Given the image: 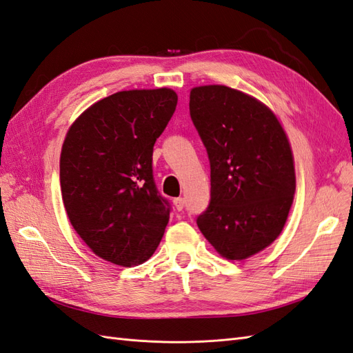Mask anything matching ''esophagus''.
Returning a JSON list of instances; mask_svg holds the SVG:
<instances>
[{
    "label": "esophagus",
    "instance_id": "1",
    "mask_svg": "<svg viewBox=\"0 0 353 353\" xmlns=\"http://www.w3.org/2000/svg\"><path fill=\"white\" fill-rule=\"evenodd\" d=\"M174 205L176 208V211H183L185 206V200L183 197H176V199H174Z\"/></svg>",
    "mask_w": 353,
    "mask_h": 353
}]
</instances>
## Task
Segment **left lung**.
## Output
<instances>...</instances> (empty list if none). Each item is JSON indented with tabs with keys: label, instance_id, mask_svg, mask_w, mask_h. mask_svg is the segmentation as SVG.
Returning a JSON list of instances; mask_svg holds the SVG:
<instances>
[{
	"label": "left lung",
	"instance_id": "left-lung-1",
	"mask_svg": "<svg viewBox=\"0 0 353 353\" xmlns=\"http://www.w3.org/2000/svg\"><path fill=\"white\" fill-rule=\"evenodd\" d=\"M190 116L211 165L200 232L228 260H245L282 232L295 192L287 135L274 114L227 85L190 92Z\"/></svg>",
	"mask_w": 353,
	"mask_h": 353
}]
</instances>
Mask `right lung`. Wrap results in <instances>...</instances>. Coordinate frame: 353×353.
I'll use <instances>...</instances> for the list:
<instances>
[{
  "mask_svg": "<svg viewBox=\"0 0 353 353\" xmlns=\"http://www.w3.org/2000/svg\"><path fill=\"white\" fill-rule=\"evenodd\" d=\"M176 102L166 88L117 92L93 103L66 133L63 205L75 232L103 260L141 264L163 237L170 203L154 183L153 148Z\"/></svg>",
  "mask_w": 353,
  "mask_h": 353,
  "instance_id": "obj_1",
  "label": "right lung"
}]
</instances>
